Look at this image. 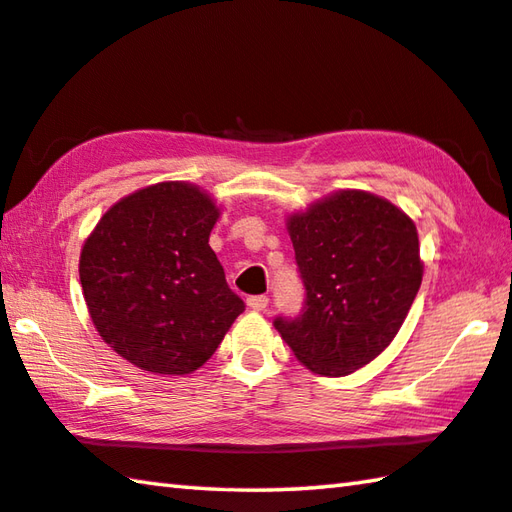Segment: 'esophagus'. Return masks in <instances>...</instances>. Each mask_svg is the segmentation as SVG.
<instances>
[{"label": "esophagus", "instance_id": "34e87169", "mask_svg": "<svg viewBox=\"0 0 512 512\" xmlns=\"http://www.w3.org/2000/svg\"><path fill=\"white\" fill-rule=\"evenodd\" d=\"M248 307L255 309V311H264L268 307V296H250L248 300Z\"/></svg>", "mask_w": 512, "mask_h": 512}]
</instances>
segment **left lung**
<instances>
[{"label":"left lung","mask_w":512,"mask_h":512,"mask_svg":"<svg viewBox=\"0 0 512 512\" xmlns=\"http://www.w3.org/2000/svg\"><path fill=\"white\" fill-rule=\"evenodd\" d=\"M307 302L275 329L316 375L345 377L384 352L422 284L420 241L400 207L339 189L287 216Z\"/></svg>","instance_id":"left-lung-1"}]
</instances>
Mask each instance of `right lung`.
I'll return each instance as SVG.
<instances>
[{"mask_svg":"<svg viewBox=\"0 0 512 512\" xmlns=\"http://www.w3.org/2000/svg\"><path fill=\"white\" fill-rule=\"evenodd\" d=\"M221 210L192 183L128 194L101 216L79 259L83 298L103 341L153 375H189L244 311L210 232Z\"/></svg>","mask_w":512,"mask_h":512,"instance_id":"add662e5","label":"right lung"}]
</instances>
